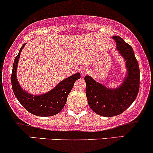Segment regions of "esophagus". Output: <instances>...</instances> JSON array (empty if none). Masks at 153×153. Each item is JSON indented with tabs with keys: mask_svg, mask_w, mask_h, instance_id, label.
<instances>
[{
	"mask_svg": "<svg viewBox=\"0 0 153 153\" xmlns=\"http://www.w3.org/2000/svg\"><path fill=\"white\" fill-rule=\"evenodd\" d=\"M80 73L83 75H87V74H88V73H89V70L86 67H83V68H80Z\"/></svg>",
	"mask_w": 153,
	"mask_h": 153,
	"instance_id": "34e87169",
	"label": "esophagus"
}]
</instances>
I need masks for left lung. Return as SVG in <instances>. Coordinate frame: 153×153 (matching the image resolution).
<instances>
[{
	"label": "left lung",
	"instance_id": "1",
	"mask_svg": "<svg viewBox=\"0 0 153 153\" xmlns=\"http://www.w3.org/2000/svg\"><path fill=\"white\" fill-rule=\"evenodd\" d=\"M117 48L126 61L128 74L123 83L116 89H109L90 76L85 77V94L92 110L104 117L120 115L133 103L139 89V64L133 48L119 36L112 37Z\"/></svg>",
	"mask_w": 153,
	"mask_h": 153
}]
</instances>
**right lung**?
Masks as SVG:
<instances>
[{"label": "right lung", "instance_id": "right-lung-1", "mask_svg": "<svg viewBox=\"0 0 153 153\" xmlns=\"http://www.w3.org/2000/svg\"><path fill=\"white\" fill-rule=\"evenodd\" d=\"M20 48L19 53L15 57L11 73V85L15 97L30 113L41 117L55 115L59 113L66 104L68 96L73 88L75 80L80 78V73H76L60 82L48 93L40 96H33L23 91L16 79V68L20 56V51L25 46Z\"/></svg>", "mask_w": 153, "mask_h": 153}]
</instances>
